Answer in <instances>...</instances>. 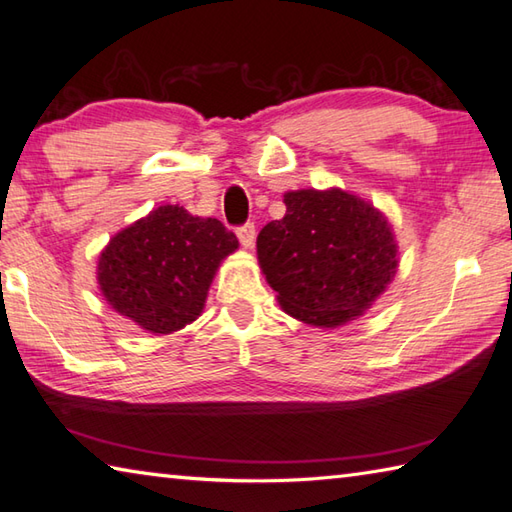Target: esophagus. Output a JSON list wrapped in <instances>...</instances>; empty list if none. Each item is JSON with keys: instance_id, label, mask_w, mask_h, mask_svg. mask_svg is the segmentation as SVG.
Masks as SVG:
<instances>
[{"instance_id": "esophagus-1", "label": "esophagus", "mask_w": 512, "mask_h": 512, "mask_svg": "<svg viewBox=\"0 0 512 512\" xmlns=\"http://www.w3.org/2000/svg\"><path fill=\"white\" fill-rule=\"evenodd\" d=\"M236 236H238V241H241L243 247H252L254 238H256V225L245 223L241 227H236Z\"/></svg>"}]
</instances>
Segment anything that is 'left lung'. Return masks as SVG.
<instances>
[{"label":"left lung","mask_w":512,"mask_h":512,"mask_svg":"<svg viewBox=\"0 0 512 512\" xmlns=\"http://www.w3.org/2000/svg\"><path fill=\"white\" fill-rule=\"evenodd\" d=\"M287 214L258 234V260L289 316L340 327L373 305L398 269L391 227L342 190L285 194Z\"/></svg>","instance_id":"1"}]
</instances>
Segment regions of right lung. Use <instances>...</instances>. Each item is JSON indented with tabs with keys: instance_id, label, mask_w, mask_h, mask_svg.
Masks as SVG:
<instances>
[{
	"instance_id": "right-lung-1",
	"label": "right lung",
	"mask_w": 512,
	"mask_h": 512,
	"mask_svg": "<svg viewBox=\"0 0 512 512\" xmlns=\"http://www.w3.org/2000/svg\"><path fill=\"white\" fill-rule=\"evenodd\" d=\"M234 249L236 236L221 221L163 205L112 238L97 278L121 316L172 333L201 316L216 269Z\"/></svg>"
}]
</instances>
